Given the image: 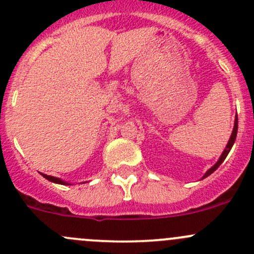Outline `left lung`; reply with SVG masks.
<instances>
[{"label": "left lung", "instance_id": "obj_1", "mask_svg": "<svg viewBox=\"0 0 254 254\" xmlns=\"http://www.w3.org/2000/svg\"><path fill=\"white\" fill-rule=\"evenodd\" d=\"M237 128H238V119H237V116H236V119H235V126H233L232 134H231V138H230V140H228L227 145H226V149L223 150V153H222V154H221V157H220V159H218V162L216 163L215 165H213V167L211 168V169H209V170H207V172H206V174L204 175V178L209 177V175L211 174V173L215 172V170L217 169L218 167H220V165H221V163H222L223 160H225V158L227 157V154H228V153H230L231 148H232L233 143H235V140H236V135H237ZM204 178H202V179H204Z\"/></svg>", "mask_w": 254, "mask_h": 254}]
</instances>
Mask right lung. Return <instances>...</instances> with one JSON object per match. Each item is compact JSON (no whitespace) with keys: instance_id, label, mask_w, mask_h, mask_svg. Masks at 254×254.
I'll return each mask as SVG.
<instances>
[{"instance_id":"add662e5","label":"right lung","mask_w":254,"mask_h":254,"mask_svg":"<svg viewBox=\"0 0 254 254\" xmlns=\"http://www.w3.org/2000/svg\"><path fill=\"white\" fill-rule=\"evenodd\" d=\"M43 177L45 178V179H48L49 182H53V183H57V184H63V185H67V183L63 182V180L58 179V178H54V177H50V175H45L43 174Z\"/></svg>"}]
</instances>
